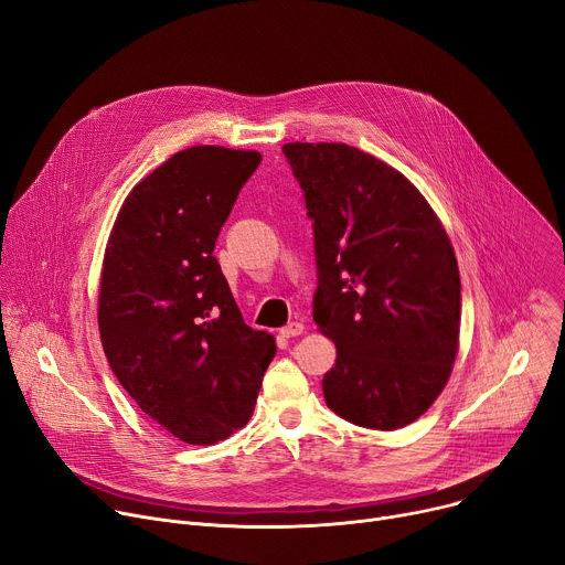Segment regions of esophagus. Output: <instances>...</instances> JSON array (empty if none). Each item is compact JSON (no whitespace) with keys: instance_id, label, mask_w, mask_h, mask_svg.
<instances>
[{"instance_id":"34e87169","label":"esophagus","mask_w":565,"mask_h":565,"mask_svg":"<svg viewBox=\"0 0 565 565\" xmlns=\"http://www.w3.org/2000/svg\"><path fill=\"white\" fill-rule=\"evenodd\" d=\"M302 331H305V324L297 322V320H292V322H288L286 327L279 329V333H281L284 338H295V335H299Z\"/></svg>"}]
</instances>
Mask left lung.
Wrapping results in <instances>:
<instances>
[{
	"label": "left lung",
	"instance_id": "1",
	"mask_svg": "<svg viewBox=\"0 0 565 565\" xmlns=\"http://www.w3.org/2000/svg\"><path fill=\"white\" fill-rule=\"evenodd\" d=\"M281 152L313 222V320L335 343L327 406L359 427H406L440 395L457 356L455 249L418 188L384 161L343 142Z\"/></svg>",
	"mask_w": 565,
	"mask_h": 565
}]
</instances>
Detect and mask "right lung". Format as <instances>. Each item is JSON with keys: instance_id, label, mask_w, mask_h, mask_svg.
<instances>
[{"instance_id": "right-lung-1", "label": "right lung", "mask_w": 565, "mask_h": 565, "mask_svg": "<svg viewBox=\"0 0 565 565\" xmlns=\"http://www.w3.org/2000/svg\"><path fill=\"white\" fill-rule=\"evenodd\" d=\"M258 152L188 147L125 200L106 245L99 335L136 404L174 438L211 445L245 427L275 338L245 324L213 256Z\"/></svg>"}]
</instances>
